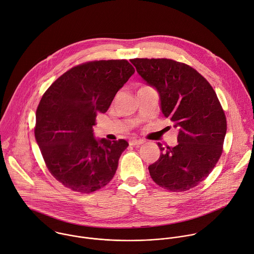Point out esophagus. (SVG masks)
<instances>
[{
    "label": "esophagus",
    "mask_w": 254,
    "mask_h": 254,
    "mask_svg": "<svg viewBox=\"0 0 254 254\" xmlns=\"http://www.w3.org/2000/svg\"><path fill=\"white\" fill-rule=\"evenodd\" d=\"M143 142H144V140H142V139H130V140H129V144H130V145H133V146L142 144Z\"/></svg>",
    "instance_id": "esophagus-1"
}]
</instances>
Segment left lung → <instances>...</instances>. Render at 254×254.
<instances>
[{
    "mask_svg": "<svg viewBox=\"0 0 254 254\" xmlns=\"http://www.w3.org/2000/svg\"><path fill=\"white\" fill-rule=\"evenodd\" d=\"M137 73L154 88L160 110L179 129L174 147L157 145L148 166L153 182L170 191H187L203 182L222 153L226 118L209 82L191 66L168 59H133Z\"/></svg>",
    "mask_w": 254,
    "mask_h": 254,
    "instance_id": "left-lung-1",
    "label": "left lung"
}]
</instances>
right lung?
Segmentation results:
<instances>
[{
  "label": "right lung",
  "mask_w": 254,
  "mask_h": 254,
  "mask_svg": "<svg viewBox=\"0 0 254 254\" xmlns=\"http://www.w3.org/2000/svg\"><path fill=\"white\" fill-rule=\"evenodd\" d=\"M133 73L126 60L89 62L65 71L44 94L35 137L49 172L65 188L90 193L113 180L128 142L98 139L93 126Z\"/></svg>",
  "instance_id": "obj_1"
}]
</instances>
